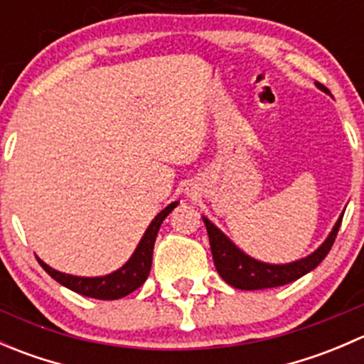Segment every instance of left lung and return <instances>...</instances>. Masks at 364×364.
<instances>
[{
    "mask_svg": "<svg viewBox=\"0 0 364 364\" xmlns=\"http://www.w3.org/2000/svg\"><path fill=\"white\" fill-rule=\"evenodd\" d=\"M315 86L321 91H324V93L331 95L328 87L322 86L321 82H315ZM341 218H343V215H340L329 236L326 237L324 243L314 253L289 264H267L262 262V260L253 259V257L247 255L243 250H240L215 223L209 222L205 216H203L204 225L208 229L209 245H211L216 271H218L220 277L227 284L236 289H241V291H259V289L280 287V285L296 282L297 278L315 269L326 259L329 250H331L341 225Z\"/></svg>",
    "mask_w": 364,
    "mask_h": 364,
    "instance_id": "1",
    "label": "left lung"
}]
</instances>
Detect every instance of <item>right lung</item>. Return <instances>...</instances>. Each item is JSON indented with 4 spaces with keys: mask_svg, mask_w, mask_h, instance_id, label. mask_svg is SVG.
<instances>
[{
    "mask_svg": "<svg viewBox=\"0 0 364 364\" xmlns=\"http://www.w3.org/2000/svg\"><path fill=\"white\" fill-rule=\"evenodd\" d=\"M179 203H171L165 209H161L159 215L153 218L149 227L146 229L144 236L139 241L137 248L132 253L130 259L119 267V269L112 271V273L105 274V277H73V274L61 273V271L53 269L47 266L43 260L38 264L54 278L60 282L63 287L70 289V291L77 292L80 296L95 297V299H119V297L128 296L134 292L135 289L141 287L148 278L149 269H151V260H153V248H155L156 234H159L161 222L167 218L168 213L176 208Z\"/></svg>",
    "mask_w": 364,
    "mask_h": 364,
    "instance_id": "right-lung-1",
    "label": "right lung"
}]
</instances>
